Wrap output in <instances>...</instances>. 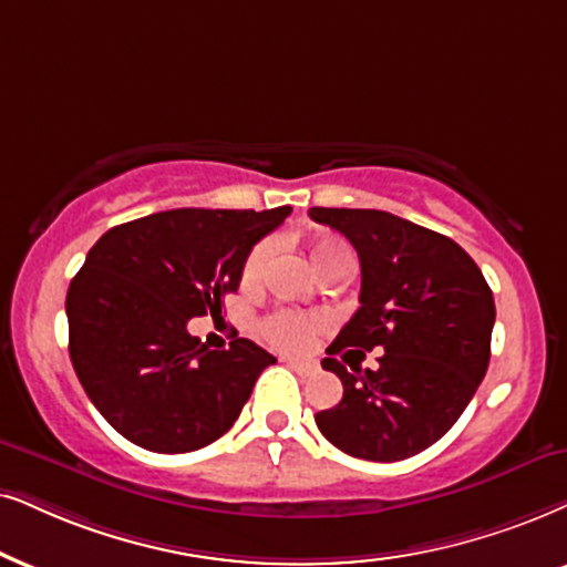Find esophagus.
Returning a JSON list of instances; mask_svg holds the SVG:
<instances>
[{
    "label": "esophagus",
    "mask_w": 567,
    "mask_h": 567,
    "mask_svg": "<svg viewBox=\"0 0 567 567\" xmlns=\"http://www.w3.org/2000/svg\"><path fill=\"white\" fill-rule=\"evenodd\" d=\"M285 363H288V367H290L292 371H298L300 377H311V374H317V367H313V363L292 361V358H285Z\"/></svg>",
    "instance_id": "obj_1"
}]
</instances>
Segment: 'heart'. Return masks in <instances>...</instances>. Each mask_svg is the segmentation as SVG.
Returning a JSON list of instances; mask_svg holds the SVG:
<instances>
[{
	"mask_svg": "<svg viewBox=\"0 0 567 567\" xmlns=\"http://www.w3.org/2000/svg\"><path fill=\"white\" fill-rule=\"evenodd\" d=\"M271 250H275L271 240H261L250 248L248 259L243 264V282L246 285L261 282L264 271H267L271 261ZM308 259H311L313 269L324 277L327 271L332 269H340V267L350 269V264H353V254H350L348 243L324 235V238L308 243ZM324 327H327V317H321V313L279 308V311H271L261 319L259 332L269 346L298 353V350H306L311 346L313 337H317Z\"/></svg>",
	"mask_w": 567,
	"mask_h": 567,
	"instance_id": "obj_1",
	"label": "heart"
}]
</instances>
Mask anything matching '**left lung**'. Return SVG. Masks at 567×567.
I'll list each match as a JSON object with an SVG mask.
<instances>
[{
  "label": "left lung",
  "mask_w": 567,
  "mask_h": 567,
  "mask_svg": "<svg viewBox=\"0 0 567 567\" xmlns=\"http://www.w3.org/2000/svg\"><path fill=\"white\" fill-rule=\"evenodd\" d=\"M308 217L346 235L361 259V308L327 353L384 350L374 371L321 361L342 400L317 413L319 432L363 461L419 455L461 419L489 367V285L455 240L390 212L313 206Z\"/></svg>",
  "instance_id": "1"
}]
</instances>
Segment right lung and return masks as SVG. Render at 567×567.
I'll list each match as a JSON object with an SVG mask.
<instances>
[{
	"label": "right lung",
	"instance_id": "add662e5",
	"mask_svg": "<svg viewBox=\"0 0 567 567\" xmlns=\"http://www.w3.org/2000/svg\"><path fill=\"white\" fill-rule=\"evenodd\" d=\"M288 214L290 206L169 209L112 227L89 250L64 303L70 361L125 440L152 453H190L235 424L277 358L246 337L209 350L188 321L221 313L250 248Z\"/></svg>",
	"mask_w": 567,
	"mask_h": 567
}]
</instances>
